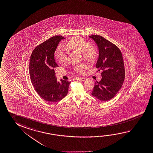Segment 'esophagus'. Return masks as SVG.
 Masks as SVG:
<instances>
[{
  "label": "esophagus",
  "mask_w": 153,
  "mask_h": 153,
  "mask_svg": "<svg viewBox=\"0 0 153 153\" xmlns=\"http://www.w3.org/2000/svg\"><path fill=\"white\" fill-rule=\"evenodd\" d=\"M79 79L82 80V81H85V80H87V78L85 77H80L79 78Z\"/></svg>",
  "instance_id": "34e87169"
}]
</instances>
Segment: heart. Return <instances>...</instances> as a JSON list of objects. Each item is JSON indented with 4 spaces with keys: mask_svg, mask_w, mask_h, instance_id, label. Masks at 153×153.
Masks as SVG:
<instances>
[{
    "mask_svg": "<svg viewBox=\"0 0 153 153\" xmlns=\"http://www.w3.org/2000/svg\"><path fill=\"white\" fill-rule=\"evenodd\" d=\"M65 48L69 50L82 53L83 57L88 61L95 60L97 55V51L94 46L90 45V43L83 38L75 36L70 39L65 44ZM55 57L59 63L63 64L67 61V57L62 48H58L55 53ZM88 68L85 64L78 65L75 67L77 72L83 73Z\"/></svg>",
    "mask_w": 153,
    "mask_h": 153,
    "instance_id": "1",
    "label": "heart"
}]
</instances>
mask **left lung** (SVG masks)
I'll list each match as a JSON object with an SVG mask.
<instances>
[{"mask_svg": "<svg viewBox=\"0 0 153 153\" xmlns=\"http://www.w3.org/2000/svg\"><path fill=\"white\" fill-rule=\"evenodd\" d=\"M99 50L96 67L102 70V78L95 82L91 94L102 101L114 98L123 85L125 69L120 50L114 44L99 35H91Z\"/></svg>", "mask_w": 153, "mask_h": 153, "instance_id": "1", "label": "left lung"}]
</instances>
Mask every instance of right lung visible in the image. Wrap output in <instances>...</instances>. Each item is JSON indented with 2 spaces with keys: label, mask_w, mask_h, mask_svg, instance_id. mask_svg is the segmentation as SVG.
<instances>
[{
  "label": "right lung",
  "mask_w": 153,
  "mask_h": 153,
  "mask_svg": "<svg viewBox=\"0 0 153 153\" xmlns=\"http://www.w3.org/2000/svg\"><path fill=\"white\" fill-rule=\"evenodd\" d=\"M61 36H55L38 45L33 51L29 64L30 80L36 92L44 100L56 102L67 95L70 82L57 81L54 68L58 67L54 53Z\"/></svg>",
  "instance_id": "obj_1"
}]
</instances>
